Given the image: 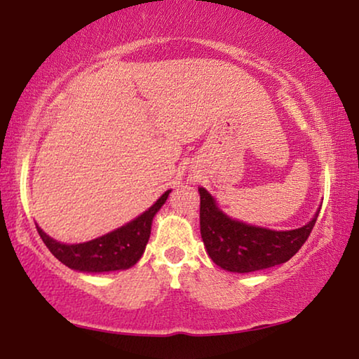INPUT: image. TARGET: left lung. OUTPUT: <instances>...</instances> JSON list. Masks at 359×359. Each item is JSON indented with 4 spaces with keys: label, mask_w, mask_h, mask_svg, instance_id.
Segmentation results:
<instances>
[{
    "label": "left lung",
    "mask_w": 359,
    "mask_h": 359,
    "mask_svg": "<svg viewBox=\"0 0 359 359\" xmlns=\"http://www.w3.org/2000/svg\"><path fill=\"white\" fill-rule=\"evenodd\" d=\"M199 223L205 250L217 266L239 274L282 264L294 257L311 236L320 214L317 210L312 222L302 228L272 231L229 218L204 188H199Z\"/></svg>",
    "instance_id": "1"
}]
</instances>
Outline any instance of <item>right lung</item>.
<instances>
[{
    "label": "right lung",
    "instance_id": "obj_1",
    "mask_svg": "<svg viewBox=\"0 0 359 359\" xmlns=\"http://www.w3.org/2000/svg\"><path fill=\"white\" fill-rule=\"evenodd\" d=\"M169 193L171 190L165 191L149 210H145L133 222L126 223L125 226L101 236L98 239L83 242V244H62V242L48 238L39 226L36 228H38L42 242L53 257L71 269L95 272V274L96 272L128 269L142 257L150 238L151 222H154L156 212L166 203Z\"/></svg>",
    "mask_w": 359,
    "mask_h": 359
}]
</instances>
